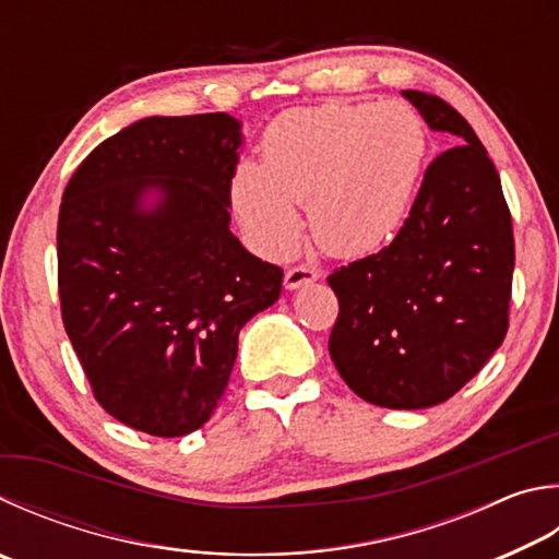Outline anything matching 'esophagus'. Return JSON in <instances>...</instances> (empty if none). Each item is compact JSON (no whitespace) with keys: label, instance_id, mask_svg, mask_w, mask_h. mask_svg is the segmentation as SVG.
Wrapping results in <instances>:
<instances>
[{"label":"esophagus","instance_id":"esophagus-1","mask_svg":"<svg viewBox=\"0 0 559 559\" xmlns=\"http://www.w3.org/2000/svg\"><path fill=\"white\" fill-rule=\"evenodd\" d=\"M318 278H320V273L312 266H308V263H298V266H290L286 271V288L296 290L300 286H308V283L318 281Z\"/></svg>","mask_w":559,"mask_h":559}]
</instances>
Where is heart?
Wrapping results in <instances>:
<instances>
[{"mask_svg": "<svg viewBox=\"0 0 559 559\" xmlns=\"http://www.w3.org/2000/svg\"><path fill=\"white\" fill-rule=\"evenodd\" d=\"M428 151V127L405 103L290 109L263 131L261 166H237L231 207L259 249L283 257L300 237L298 202L308 200L324 251L367 257L399 235Z\"/></svg>", "mask_w": 559, "mask_h": 559, "instance_id": "b5f03b06", "label": "heart"}]
</instances>
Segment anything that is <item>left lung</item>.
Masks as SVG:
<instances>
[{
  "instance_id": "1",
  "label": "left lung",
  "mask_w": 559,
  "mask_h": 559,
  "mask_svg": "<svg viewBox=\"0 0 559 559\" xmlns=\"http://www.w3.org/2000/svg\"><path fill=\"white\" fill-rule=\"evenodd\" d=\"M403 97L460 144L425 170L391 245L328 276L340 300L330 357L359 399L418 411L452 399L501 347L515 247L499 170L474 129L438 95Z\"/></svg>"
}]
</instances>
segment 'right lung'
Masks as SVG:
<instances>
[{
    "label": "right lung",
    "mask_w": 559,
    "mask_h": 559,
    "mask_svg": "<svg viewBox=\"0 0 559 559\" xmlns=\"http://www.w3.org/2000/svg\"><path fill=\"white\" fill-rule=\"evenodd\" d=\"M241 144L225 111L148 117L103 141L58 212V296L95 401L180 438L217 408L239 330L278 300L283 269L229 231ZM148 189L162 200L140 207Z\"/></svg>",
    "instance_id": "obj_1"
}]
</instances>
